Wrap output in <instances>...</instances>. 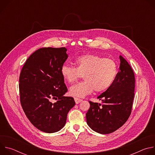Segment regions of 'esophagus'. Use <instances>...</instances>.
I'll use <instances>...</instances> for the list:
<instances>
[{
    "label": "esophagus",
    "instance_id": "1",
    "mask_svg": "<svg viewBox=\"0 0 155 155\" xmlns=\"http://www.w3.org/2000/svg\"><path fill=\"white\" fill-rule=\"evenodd\" d=\"M74 100H75V103H76L77 104H78V103H80V102H81L82 101V99H79V98H77V97H74Z\"/></svg>",
    "mask_w": 155,
    "mask_h": 155
}]
</instances>
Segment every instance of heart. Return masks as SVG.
<instances>
[{
  "instance_id": "1",
  "label": "heart",
  "mask_w": 155,
  "mask_h": 155,
  "mask_svg": "<svg viewBox=\"0 0 155 155\" xmlns=\"http://www.w3.org/2000/svg\"><path fill=\"white\" fill-rule=\"evenodd\" d=\"M76 67L64 64L61 68L63 78L69 83H74L83 75L84 81L71 87V96L83 97L96 92H103L111 86L118 74V65L115 61L94 54L78 57Z\"/></svg>"
}]
</instances>
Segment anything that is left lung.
Returning a JSON list of instances; mask_svg holds the SVG:
<instances>
[{"mask_svg": "<svg viewBox=\"0 0 155 155\" xmlns=\"http://www.w3.org/2000/svg\"><path fill=\"white\" fill-rule=\"evenodd\" d=\"M120 71L113 84L97 98L102 104L89 101L86 122L99 134H110L121 127L127 120L134 97L135 76L130 65L120 56Z\"/></svg>", "mask_w": 155, "mask_h": 155, "instance_id": "1", "label": "left lung"}]
</instances>
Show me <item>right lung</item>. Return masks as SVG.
Wrapping results in <instances>:
<instances>
[{
    "instance_id": "right-lung-1",
    "label": "right lung",
    "mask_w": 155,
    "mask_h": 155,
    "mask_svg": "<svg viewBox=\"0 0 155 155\" xmlns=\"http://www.w3.org/2000/svg\"><path fill=\"white\" fill-rule=\"evenodd\" d=\"M67 49L41 48L26 60L19 75L20 102L31 123L38 129L53 133L65 124L68 114L75 105L68 91L61 68L68 55ZM53 99L57 101L53 103Z\"/></svg>"
}]
</instances>
